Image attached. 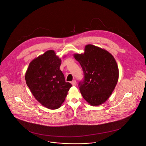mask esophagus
Returning a JSON list of instances; mask_svg holds the SVG:
<instances>
[{"instance_id":"34e87169","label":"esophagus","mask_w":146,"mask_h":146,"mask_svg":"<svg viewBox=\"0 0 146 146\" xmlns=\"http://www.w3.org/2000/svg\"><path fill=\"white\" fill-rule=\"evenodd\" d=\"M72 84L73 86H76L77 85V82L76 80H73V81H72Z\"/></svg>"}]
</instances>
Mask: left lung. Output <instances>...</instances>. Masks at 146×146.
I'll use <instances>...</instances> for the list:
<instances>
[{
	"instance_id": "1",
	"label": "left lung",
	"mask_w": 146,
	"mask_h": 146,
	"mask_svg": "<svg viewBox=\"0 0 146 146\" xmlns=\"http://www.w3.org/2000/svg\"><path fill=\"white\" fill-rule=\"evenodd\" d=\"M80 64L84 80L79 83L80 90L92 106L105 103L114 91L119 78V69L113 56L106 50L88 44L84 53L73 54Z\"/></svg>"
}]
</instances>
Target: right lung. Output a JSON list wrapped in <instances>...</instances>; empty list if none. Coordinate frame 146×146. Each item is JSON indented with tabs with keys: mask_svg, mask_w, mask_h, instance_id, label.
Segmentation results:
<instances>
[{
	"mask_svg": "<svg viewBox=\"0 0 146 146\" xmlns=\"http://www.w3.org/2000/svg\"><path fill=\"white\" fill-rule=\"evenodd\" d=\"M61 60L53 50L34 58L25 72L26 84L36 100L44 107L54 110L61 107L72 87L65 82L60 69Z\"/></svg>",
	"mask_w": 146,
	"mask_h": 146,
	"instance_id": "1",
	"label": "right lung"
}]
</instances>
